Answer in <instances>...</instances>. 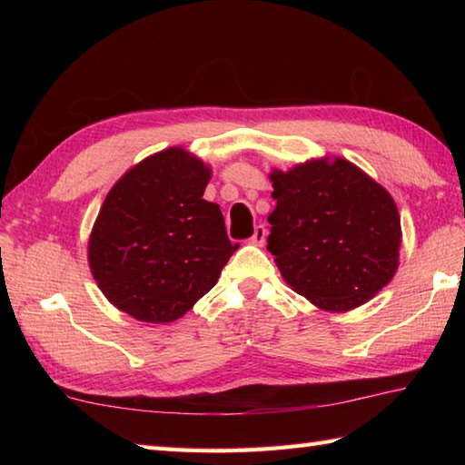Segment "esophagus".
I'll list each match as a JSON object with an SVG mask.
<instances>
[{
    "label": "esophagus",
    "mask_w": 465,
    "mask_h": 465,
    "mask_svg": "<svg viewBox=\"0 0 465 465\" xmlns=\"http://www.w3.org/2000/svg\"><path fill=\"white\" fill-rule=\"evenodd\" d=\"M265 235H268V230H265V225H255V230H253V235H252V240H250V243H253V245H263L265 243Z\"/></svg>",
    "instance_id": "obj_1"
}]
</instances>
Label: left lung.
<instances>
[{
  "label": "left lung",
  "instance_id": "1",
  "mask_svg": "<svg viewBox=\"0 0 465 465\" xmlns=\"http://www.w3.org/2000/svg\"><path fill=\"white\" fill-rule=\"evenodd\" d=\"M268 250L283 282L323 312H350L391 282L400 265L398 205L343 157L272 170Z\"/></svg>",
  "mask_w": 465,
  "mask_h": 465
}]
</instances>
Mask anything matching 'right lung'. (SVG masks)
<instances>
[{
	"label": "right lung",
	"instance_id": "add662e5",
	"mask_svg": "<svg viewBox=\"0 0 465 465\" xmlns=\"http://www.w3.org/2000/svg\"><path fill=\"white\" fill-rule=\"evenodd\" d=\"M210 180V165L173 145L114 183L87 240L92 275L114 308L170 323L217 283L238 243L220 205L203 200Z\"/></svg>",
	"mask_w": 465,
	"mask_h": 465
}]
</instances>
